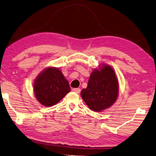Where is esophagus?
<instances>
[{
	"label": "esophagus",
	"mask_w": 156,
	"mask_h": 156,
	"mask_svg": "<svg viewBox=\"0 0 156 156\" xmlns=\"http://www.w3.org/2000/svg\"><path fill=\"white\" fill-rule=\"evenodd\" d=\"M73 92H75V93H80V88H73L72 90Z\"/></svg>",
	"instance_id": "obj_1"
}]
</instances>
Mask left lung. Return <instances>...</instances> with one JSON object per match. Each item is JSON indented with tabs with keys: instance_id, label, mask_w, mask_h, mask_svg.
I'll list each match as a JSON object with an SVG mask.
<instances>
[{
	"instance_id": "1",
	"label": "left lung",
	"mask_w": 156,
	"mask_h": 156,
	"mask_svg": "<svg viewBox=\"0 0 156 156\" xmlns=\"http://www.w3.org/2000/svg\"><path fill=\"white\" fill-rule=\"evenodd\" d=\"M118 81L115 71L108 65L94 69L88 86L81 92L83 100L92 111L100 112L111 107L118 96Z\"/></svg>"
}]
</instances>
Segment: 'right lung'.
<instances>
[{
  "mask_svg": "<svg viewBox=\"0 0 156 156\" xmlns=\"http://www.w3.org/2000/svg\"><path fill=\"white\" fill-rule=\"evenodd\" d=\"M70 91L68 81L58 68L48 67L35 79L34 93L43 106H52Z\"/></svg>",
  "mask_w": 156,
  "mask_h": 156,
  "instance_id": "obj_1",
  "label": "right lung"
}]
</instances>
